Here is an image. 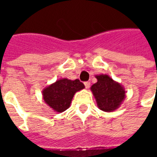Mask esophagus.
<instances>
[{
    "label": "esophagus",
    "mask_w": 157,
    "mask_h": 157,
    "mask_svg": "<svg viewBox=\"0 0 157 157\" xmlns=\"http://www.w3.org/2000/svg\"><path fill=\"white\" fill-rule=\"evenodd\" d=\"M84 85H85L86 88H89V86H90V85H91V83L89 82H84Z\"/></svg>",
    "instance_id": "obj_1"
}]
</instances>
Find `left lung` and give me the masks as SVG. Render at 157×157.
<instances>
[{
	"label": "left lung",
	"instance_id": "obj_1",
	"mask_svg": "<svg viewBox=\"0 0 157 157\" xmlns=\"http://www.w3.org/2000/svg\"><path fill=\"white\" fill-rule=\"evenodd\" d=\"M98 82L91 86L99 109L104 112H113L119 108L125 98L124 88L109 75H96Z\"/></svg>",
	"mask_w": 157,
	"mask_h": 157
}]
</instances>
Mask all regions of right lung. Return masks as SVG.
Wrapping results in <instances>:
<instances>
[{"label":"right lung","mask_w":157,"mask_h":157,"mask_svg":"<svg viewBox=\"0 0 157 157\" xmlns=\"http://www.w3.org/2000/svg\"><path fill=\"white\" fill-rule=\"evenodd\" d=\"M84 87V84L78 79H60L43 90V98L54 111L62 113L70 108L75 92Z\"/></svg>","instance_id":"add662e5"}]
</instances>
